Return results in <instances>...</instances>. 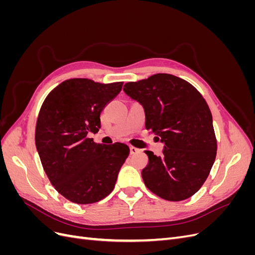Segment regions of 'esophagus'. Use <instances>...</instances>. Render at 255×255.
I'll list each match as a JSON object with an SVG mask.
<instances>
[{
  "label": "esophagus",
  "mask_w": 255,
  "mask_h": 255,
  "mask_svg": "<svg viewBox=\"0 0 255 255\" xmlns=\"http://www.w3.org/2000/svg\"><path fill=\"white\" fill-rule=\"evenodd\" d=\"M138 151H139V149L135 148V146H129V152H130V154H136Z\"/></svg>",
  "instance_id": "esophagus-1"
}]
</instances>
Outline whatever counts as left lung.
I'll list each match as a JSON object with an SVG mask.
<instances>
[{
	"mask_svg": "<svg viewBox=\"0 0 255 255\" xmlns=\"http://www.w3.org/2000/svg\"><path fill=\"white\" fill-rule=\"evenodd\" d=\"M126 94L139 102L145 128L165 143L163 154L144 151L149 164L141 172L144 185L168 201H182L202 187L217 154L212 113L190 83L157 73L125 85Z\"/></svg>",
	"mask_w": 255,
	"mask_h": 255,
	"instance_id": "8db88e82",
	"label": "left lung"
}]
</instances>
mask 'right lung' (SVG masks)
Masks as SVG:
<instances>
[{
	"label": "right lung",
	"instance_id": "1",
	"mask_svg": "<svg viewBox=\"0 0 255 255\" xmlns=\"http://www.w3.org/2000/svg\"><path fill=\"white\" fill-rule=\"evenodd\" d=\"M122 85L70 79L54 88L41 105L36 148L54 188L73 203L91 204L109 196L128 156L126 143L106 145L87 136L98 133L101 112Z\"/></svg>",
	"mask_w": 255,
	"mask_h": 255
}]
</instances>
